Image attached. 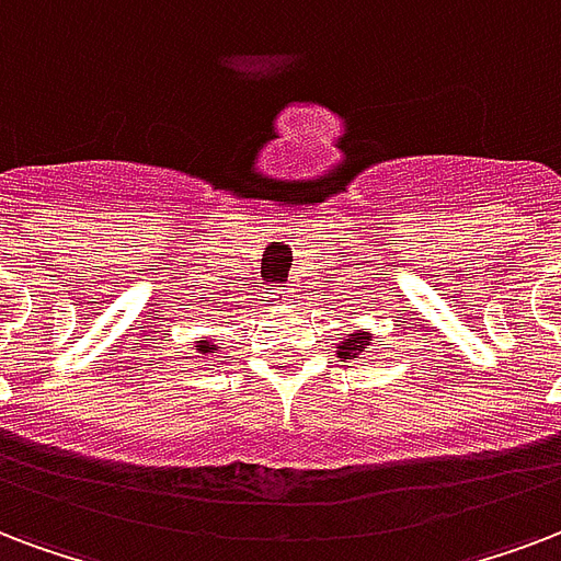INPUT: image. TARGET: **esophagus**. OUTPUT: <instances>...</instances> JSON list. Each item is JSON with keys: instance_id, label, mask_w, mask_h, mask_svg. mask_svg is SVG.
Here are the masks:
<instances>
[{"instance_id": "obj_1", "label": "esophagus", "mask_w": 561, "mask_h": 561, "mask_svg": "<svg viewBox=\"0 0 561 561\" xmlns=\"http://www.w3.org/2000/svg\"><path fill=\"white\" fill-rule=\"evenodd\" d=\"M282 294H285V290H282Z\"/></svg>"}]
</instances>
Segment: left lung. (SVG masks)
Segmentation results:
<instances>
[{"label":"left lung","mask_w":561,"mask_h":561,"mask_svg":"<svg viewBox=\"0 0 561 561\" xmlns=\"http://www.w3.org/2000/svg\"><path fill=\"white\" fill-rule=\"evenodd\" d=\"M367 347H370V335H367V332H353V335H350L347 341H344V344L337 347V356H341V358H347V356L358 358L362 353H367Z\"/></svg>","instance_id":"1"}]
</instances>
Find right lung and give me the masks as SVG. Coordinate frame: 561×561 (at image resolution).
I'll return each mask as SVG.
<instances>
[{
	"label": "right lung",
	"mask_w": 561,
	"mask_h": 561,
	"mask_svg": "<svg viewBox=\"0 0 561 561\" xmlns=\"http://www.w3.org/2000/svg\"><path fill=\"white\" fill-rule=\"evenodd\" d=\"M199 353H214V344H208V341H199Z\"/></svg>",
	"instance_id": "obj_1"
}]
</instances>
